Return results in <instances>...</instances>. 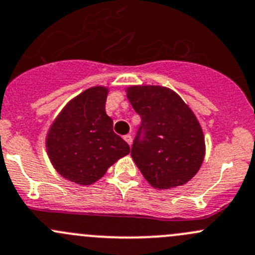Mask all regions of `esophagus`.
I'll use <instances>...</instances> for the list:
<instances>
[{
	"label": "esophagus",
	"mask_w": 255,
	"mask_h": 255,
	"mask_svg": "<svg viewBox=\"0 0 255 255\" xmlns=\"http://www.w3.org/2000/svg\"><path fill=\"white\" fill-rule=\"evenodd\" d=\"M124 140L127 141L128 145L131 146V143H132V136H131V135H125L124 136Z\"/></svg>",
	"instance_id": "esophagus-1"
}]
</instances>
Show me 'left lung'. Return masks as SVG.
Segmentation results:
<instances>
[{"label":"left lung","mask_w":255,"mask_h":255,"mask_svg":"<svg viewBox=\"0 0 255 255\" xmlns=\"http://www.w3.org/2000/svg\"><path fill=\"white\" fill-rule=\"evenodd\" d=\"M141 117L131 157L154 189L184 185L200 169L205 136L198 118L173 89L138 85L125 88Z\"/></svg>","instance_id":"left-lung-1"}]
</instances>
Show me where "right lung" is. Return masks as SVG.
Here are the masks:
<instances>
[{"mask_svg":"<svg viewBox=\"0 0 255 255\" xmlns=\"http://www.w3.org/2000/svg\"><path fill=\"white\" fill-rule=\"evenodd\" d=\"M109 88L94 86L67 102L50 125L45 138L52 167L80 185L98 182L130 147L113 131L106 113Z\"/></svg>","mask_w":255,"mask_h":255,"instance_id":"right-lung-1","label":"right lung"}]
</instances>
